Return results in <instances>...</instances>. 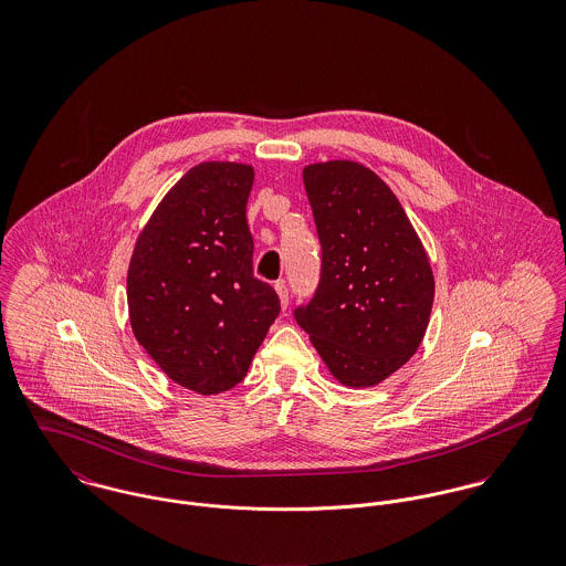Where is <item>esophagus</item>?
I'll use <instances>...</instances> for the list:
<instances>
[{
	"instance_id": "34e87169",
	"label": "esophagus",
	"mask_w": 566,
	"mask_h": 566,
	"mask_svg": "<svg viewBox=\"0 0 566 566\" xmlns=\"http://www.w3.org/2000/svg\"><path fill=\"white\" fill-rule=\"evenodd\" d=\"M274 290H276V294H279L281 307H283V310H287V303H290V292H287V285H285L283 281H279V283L274 285Z\"/></svg>"
}]
</instances>
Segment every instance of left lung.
<instances>
[{
    "label": "left lung",
    "mask_w": 566,
    "mask_h": 566,
    "mask_svg": "<svg viewBox=\"0 0 566 566\" xmlns=\"http://www.w3.org/2000/svg\"><path fill=\"white\" fill-rule=\"evenodd\" d=\"M303 182L323 243V276L296 312L324 366L346 388H373L418 350L433 270L395 191L366 165L310 163Z\"/></svg>",
    "instance_id": "1"
}]
</instances>
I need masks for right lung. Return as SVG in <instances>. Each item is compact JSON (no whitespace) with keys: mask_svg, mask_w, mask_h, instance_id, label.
<instances>
[{"mask_svg":"<svg viewBox=\"0 0 566 566\" xmlns=\"http://www.w3.org/2000/svg\"><path fill=\"white\" fill-rule=\"evenodd\" d=\"M252 182L245 163L191 167L139 231L128 263L137 342L174 384L205 397L242 381L281 310L252 274Z\"/></svg>","mask_w":566,"mask_h":566,"instance_id":"1","label":"right lung"}]
</instances>
